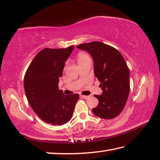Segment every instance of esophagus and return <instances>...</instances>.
I'll use <instances>...</instances> for the list:
<instances>
[{
    "instance_id": "obj_1",
    "label": "esophagus",
    "mask_w": 160,
    "mask_h": 160,
    "mask_svg": "<svg viewBox=\"0 0 160 160\" xmlns=\"http://www.w3.org/2000/svg\"><path fill=\"white\" fill-rule=\"evenodd\" d=\"M80 97H81V98H84V99H87V98H89V96H88L81 95V96H80Z\"/></svg>"
}]
</instances>
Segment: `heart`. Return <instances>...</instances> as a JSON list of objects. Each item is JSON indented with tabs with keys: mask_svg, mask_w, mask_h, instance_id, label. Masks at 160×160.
I'll use <instances>...</instances> for the list:
<instances>
[{
	"mask_svg": "<svg viewBox=\"0 0 160 160\" xmlns=\"http://www.w3.org/2000/svg\"><path fill=\"white\" fill-rule=\"evenodd\" d=\"M87 58H89V55L87 54L85 52H80L78 54V61L80 62V61H82L84 60V59H87Z\"/></svg>",
	"mask_w": 160,
	"mask_h": 160,
	"instance_id": "1",
	"label": "heart"
}]
</instances>
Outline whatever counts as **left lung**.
<instances>
[{"label":"left lung","instance_id":"8db88e82","mask_svg":"<svg viewBox=\"0 0 160 160\" xmlns=\"http://www.w3.org/2000/svg\"><path fill=\"white\" fill-rule=\"evenodd\" d=\"M90 53L94 62V74L100 81L102 93L94 95L98 105L92 109L97 117L112 119L121 114L130 93V71L121 53L101 42L78 45Z\"/></svg>","mask_w":160,"mask_h":160}]
</instances>
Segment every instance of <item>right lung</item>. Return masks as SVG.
Segmentation results:
<instances>
[{
    "instance_id": "obj_1",
    "label": "right lung",
    "mask_w": 160,
    "mask_h": 160,
    "mask_svg": "<svg viewBox=\"0 0 160 160\" xmlns=\"http://www.w3.org/2000/svg\"><path fill=\"white\" fill-rule=\"evenodd\" d=\"M67 48H43L31 62L24 76L28 101L46 123L62 126L69 121L79 94L64 95L58 88L65 62L73 51Z\"/></svg>"
}]
</instances>
